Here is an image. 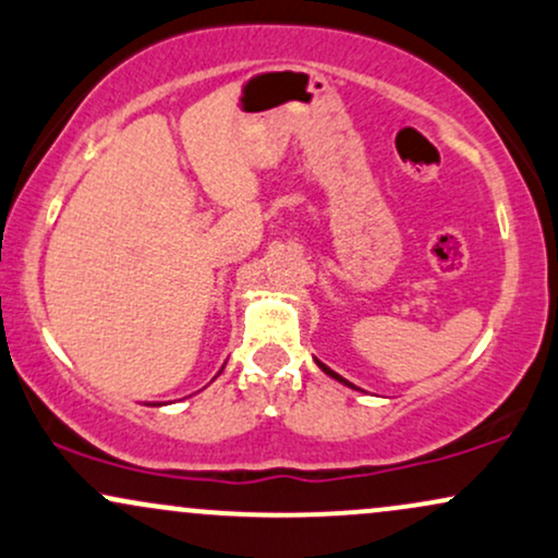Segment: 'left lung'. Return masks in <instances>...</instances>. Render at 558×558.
Returning a JSON list of instances; mask_svg holds the SVG:
<instances>
[{"mask_svg": "<svg viewBox=\"0 0 558 558\" xmlns=\"http://www.w3.org/2000/svg\"><path fill=\"white\" fill-rule=\"evenodd\" d=\"M315 362H317V360H315ZM317 367H319V369H323V373H325V375H330V377H332V380L343 383V386H349V388H356V386H351V383H349V380H345V377H341V375H338V373H332V369H330V367H325V364H323V362H317ZM356 390H360V388H356Z\"/></svg>", "mask_w": 558, "mask_h": 558, "instance_id": "obj_1", "label": "left lung"}]
</instances>
